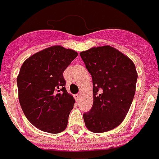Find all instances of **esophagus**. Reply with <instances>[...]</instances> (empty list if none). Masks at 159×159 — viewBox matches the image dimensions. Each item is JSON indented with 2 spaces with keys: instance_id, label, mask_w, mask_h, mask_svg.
Returning <instances> with one entry per match:
<instances>
[{
  "instance_id": "obj_1",
  "label": "esophagus",
  "mask_w": 159,
  "mask_h": 159,
  "mask_svg": "<svg viewBox=\"0 0 159 159\" xmlns=\"http://www.w3.org/2000/svg\"><path fill=\"white\" fill-rule=\"evenodd\" d=\"M75 99H76V101L78 102L80 101V99H81V95L80 94H77V95H75Z\"/></svg>"
}]
</instances>
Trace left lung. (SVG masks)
I'll return each mask as SVG.
<instances>
[{
    "label": "left lung",
    "mask_w": 159,
    "mask_h": 159,
    "mask_svg": "<svg viewBox=\"0 0 159 159\" xmlns=\"http://www.w3.org/2000/svg\"><path fill=\"white\" fill-rule=\"evenodd\" d=\"M93 78V104L83 114L85 125L101 133L119 126L133 102L138 79L133 61L110 46L80 52Z\"/></svg>",
    "instance_id": "left-lung-1"
}]
</instances>
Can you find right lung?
<instances>
[{"instance_id":"right-lung-1","label":"right lung","mask_w":159,"mask_h":159,"mask_svg":"<svg viewBox=\"0 0 159 159\" xmlns=\"http://www.w3.org/2000/svg\"><path fill=\"white\" fill-rule=\"evenodd\" d=\"M77 52L53 46L31 56L23 62L17 76L19 102L29 122L49 133L66 129L75 103L66 90L63 71Z\"/></svg>"}]
</instances>
